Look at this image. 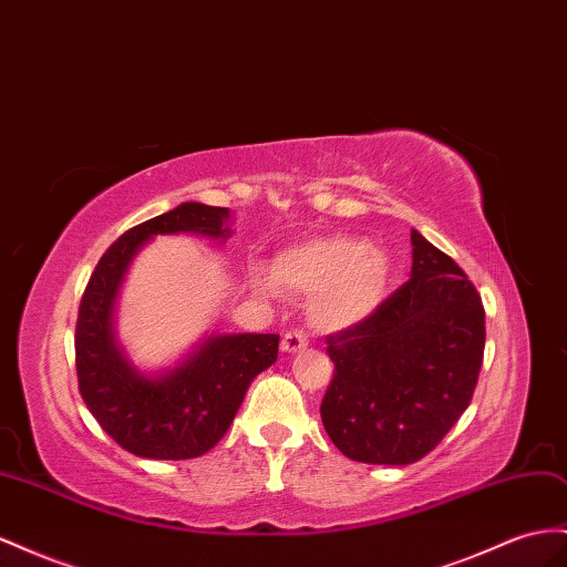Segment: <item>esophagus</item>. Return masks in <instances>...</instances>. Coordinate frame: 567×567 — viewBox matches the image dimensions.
<instances>
[{"mask_svg":"<svg viewBox=\"0 0 567 567\" xmlns=\"http://www.w3.org/2000/svg\"><path fill=\"white\" fill-rule=\"evenodd\" d=\"M305 346H308V333H305L302 329L288 331V333L284 336V341H281V350H284V353H298V350H302Z\"/></svg>","mask_w":567,"mask_h":567,"instance_id":"obj_1","label":"esophagus"}]
</instances>
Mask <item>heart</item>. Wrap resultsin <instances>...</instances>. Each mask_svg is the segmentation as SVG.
I'll return each mask as SVG.
<instances>
[{"label":"heart","instance_id":"heart-1","mask_svg":"<svg viewBox=\"0 0 567 567\" xmlns=\"http://www.w3.org/2000/svg\"><path fill=\"white\" fill-rule=\"evenodd\" d=\"M389 255L353 236H329L300 243L274 259V281L252 274L267 296L281 290L312 296L310 319L321 331H343L370 317L384 298Z\"/></svg>","mask_w":567,"mask_h":567}]
</instances>
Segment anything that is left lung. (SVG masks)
I'll return each mask as SVG.
<instances>
[{
  "mask_svg": "<svg viewBox=\"0 0 567 567\" xmlns=\"http://www.w3.org/2000/svg\"><path fill=\"white\" fill-rule=\"evenodd\" d=\"M410 279L327 339L321 422L350 461L410 465L467 410L484 358V305L467 274L412 228Z\"/></svg>",
  "mask_w": 567,
  "mask_h": 567,
  "instance_id": "left-lung-1",
  "label": "left lung"
}]
</instances>
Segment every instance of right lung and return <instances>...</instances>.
Returning a JSON list of instances; mask_svg holds the SVG:
<instances>
[{"label": "right lung", "mask_w": 567, "mask_h": 567, "mask_svg": "<svg viewBox=\"0 0 567 567\" xmlns=\"http://www.w3.org/2000/svg\"><path fill=\"white\" fill-rule=\"evenodd\" d=\"M231 212L183 203L114 240L90 277L75 321V372L87 410L121 449L152 461H188L228 432L250 381L277 362V333H214L174 370L145 374L124 355L114 308L131 259L155 236L228 238Z\"/></svg>", "instance_id": "right-lung-1"}]
</instances>
